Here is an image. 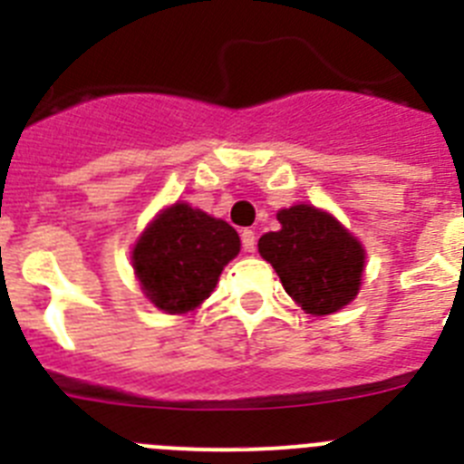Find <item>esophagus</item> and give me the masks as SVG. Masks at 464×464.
<instances>
[{
  "mask_svg": "<svg viewBox=\"0 0 464 464\" xmlns=\"http://www.w3.org/2000/svg\"><path fill=\"white\" fill-rule=\"evenodd\" d=\"M241 244H244L246 253L256 251V232H253V229H244V232H241Z\"/></svg>",
  "mask_w": 464,
  "mask_h": 464,
  "instance_id": "1",
  "label": "esophagus"
}]
</instances>
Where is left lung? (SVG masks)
<instances>
[{
  "mask_svg": "<svg viewBox=\"0 0 464 464\" xmlns=\"http://www.w3.org/2000/svg\"><path fill=\"white\" fill-rule=\"evenodd\" d=\"M281 229L257 241L295 304L311 315H330L360 293L367 253L332 213L314 204H295L276 213Z\"/></svg>",
  "mask_w": 464,
  "mask_h": 464,
  "instance_id": "obj_1",
  "label": "left lung"
}]
</instances>
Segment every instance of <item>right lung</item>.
Instances as JSON below:
<instances>
[{
  "label": "right lung",
  "instance_id": "add662e5",
  "mask_svg": "<svg viewBox=\"0 0 464 464\" xmlns=\"http://www.w3.org/2000/svg\"><path fill=\"white\" fill-rule=\"evenodd\" d=\"M239 251L241 241L232 225L188 202H176L139 235L132 267L150 304L176 315L202 306L225 265Z\"/></svg>",
  "mask_w": 464,
  "mask_h": 464
}]
</instances>
